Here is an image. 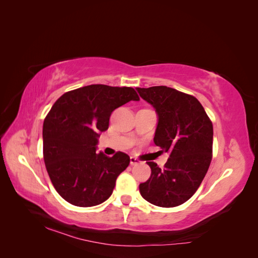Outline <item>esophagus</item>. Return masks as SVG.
Returning a JSON list of instances; mask_svg holds the SVG:
<instances>
[{"label": "esophagus", "instance_id": "esophagus-1", "mask_svg": "<svg viewBox=\"0 0 258 258\" xmlns=\"http://www.w3.org/2000/svg\"><path fill=\"white\" fill-rule=\"evenodd\" d=\"M139 163H141V161H140L138 158L130 157V165L131 166H137V165H139Z\"/></svg>", "mask_w": 258, "mask_h": 258}]
</instances>
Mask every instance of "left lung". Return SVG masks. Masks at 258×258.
I'll list each match as a JSON object with an SVG mask.
<instances>
[{"mask_svg": "<svg viewBox=\"0 0 258 258\" xmlns=\"http://www.w3.org/2000/svg\"><path fill=\"white\" fill-rule=\"evenodd\" d=\"M137 90L158 116L155 144L169 153L165 168L147 162L152 174L140 184V194L157 207L183 205L196 192L208 172L212 159L213 124L192 96L167 86Z\"/></svg>", "mask_w": 258, "mask_h": 258, "instance_id": "8db88e82", "label": "left lung"}]
</instances>
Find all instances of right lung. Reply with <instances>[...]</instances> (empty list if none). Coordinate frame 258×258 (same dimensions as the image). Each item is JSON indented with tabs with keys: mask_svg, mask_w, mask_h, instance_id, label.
I'll return each mask as SVG.
<instances>
[{
	"mask_svg": "<svg viewBox=\"0 0 258 258\" xmlns=\"http://www.w3.org/2000/svg\"><path fill=\"white\" fill-rule=\"evenodd\" d=\"M131 87L89 85L66 92L43 124V153L51 183L60 196L77 207H93L111 197L116 178L129 166L127 154L96 153L115 108L139 101Z\"/></svg>",
	"mask_w": 258,
	"mask_h": 258,
	"instance_id": "right-lung-1",
	"label": "right lung"
}]
</instances>
